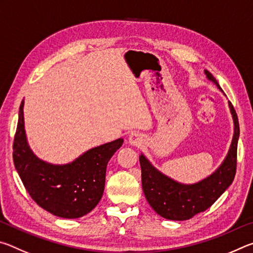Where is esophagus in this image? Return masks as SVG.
I'll use <instances>...</instances> for the list:
<instances>
[{"instance_id": "obj_1", "label": "esophagus", "mask_w": 253, "mask_h": 253, "mask_svg": "<svg viewBox=\"0 0 253 253\" xmlns=\"http://www.w3.org/2000/svg\"><path fill=\"white\" fill-rule=\"evenodd\" d=\"M128 143L132 146H139V145L143 144V136L142 134H139V132L134 131L131 132V134L128 136Z\"/></svg>"}]
</instances>
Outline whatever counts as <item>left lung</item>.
<instances>
[{
  "mask_svg": "<svg viewBox=\"0 0 253 253\" xmlns=\"http://www.w3.org/2000/svg\"><path fill=\"white\" fill-rule=\"evenodd\" d=\"M204 74L222 91L216 79L208 70H204ZM229 108L233 119V137L228 154L219 168L201 181L192 184L175 181L157 169L143 153L139 155L145 198L158 215L172 221L190 220L208 210L232 184L237 169L240 128L238 116L230 101Z\"/></svg>",
  "mask_w": 253,
  "mask_h": 253,
  "instance_id": "left-lung-1",
  "label": "left lung"
}]
</instances>
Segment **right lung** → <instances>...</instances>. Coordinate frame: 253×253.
<instances>
[{
    "instance_id": "add662e5",
    "label": "right lung",
    "mask_w": 253,
    "mask_h": 253,
    "mask_svg": "<svg viewBox=\"0 0 253 253\" xmlns=\"http://www.w3.org/2000/svg\"><path fill=\"white\" fill-rule=\"evenodd\" d=\"M24 100L13 144L14 166L30 196L45 211L63 219L88 214L105 190L109 160L122 147L123 138L92 147L66 164H53L38 157L30 147L24 126Z\"/></svg>"
}]
</instances>
